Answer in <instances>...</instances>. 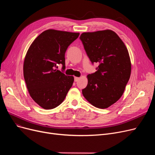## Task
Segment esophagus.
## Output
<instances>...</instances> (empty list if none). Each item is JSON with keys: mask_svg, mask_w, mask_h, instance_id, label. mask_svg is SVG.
Returning <instances> with one entry per match:
<instances>
[{"mask_svg": "<svg viewBox=\"0 0 155 155\" xmlns=\"http://www.w3.org/2000/svg\"><path fill=\"white\" fill-rule=\"evenodd\" d=\"M74 80H75V82H78V81L80 80V78L79 77H75Z\"/></svg>", "mask_w": 155, "mask_h": 155, "instance_id": "esophagus-1", "label": "esophagus"}]
</instances>
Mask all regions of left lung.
I'll list each match as a JSON object with an SVG mask.
<instances>
[{"instance_id":"8db88e82","label":"left lung","mask_w":155,"mask_h":155,"mask_svg":"<svg viewBox=\"0 0 155 155\" xmlns=\"http://www.w3.org/2000/svg\"><path fill=\"white\" fill-rule=\"evenodd\" d=\"M80 39L97 71L87 76L82 90L86 100L95 107L106 109L123 95L131 72L127 49L114 31L110 29L83 32Z\"/></svg>"}]
</instances>
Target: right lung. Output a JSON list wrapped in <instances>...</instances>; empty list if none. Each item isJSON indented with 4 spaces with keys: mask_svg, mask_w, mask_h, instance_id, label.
I'll return each instance as SVG.
<instances>
[{
    "mask_svg": "<svg viewBox=\"0 0 155 155\" xmlns=\"http://www.w3.org/2000/svg\"><path fill=\"white\" fill-rule=\"evenodd\" d=\"M79 32L48 29L41 33L29 46L23 64L24 77L29 94L45 109L61 104L71 87L74 77L57 70L65 68L64 54Z\"/></svg>",
    "mask_w": 155,
    "mask_h": 155,
    "instance_id": "add662e5",
    "label": "right lung"
}]
</instances>
